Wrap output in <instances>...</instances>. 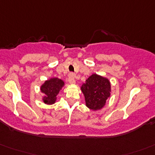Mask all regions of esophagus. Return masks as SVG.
<instances>
[{
  "label": "esophagus",
  "instance_id": "esophagus-1",
  "mask_svg": "<svg viewBox=\"0 0 155 155\" xmlns=\"http://www.w3.org/2000/svg\"><path fill=\"white\" fill-rule=\"evenodd\" d=\"M75 78H76V74L73 73H70L69 74V82L71 84H74L76 83V80H75Z\"/></svg>",
  "mask_w": 155,
  "mask_h": 155
}]
</instances>
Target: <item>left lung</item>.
Wrapping results in <instances>:
<instances>
[{
	"label": "left lung",
	"instance_id": "1",
	"mask_svg": "<svg viewBox=\"0 0 155 155\" xmlns=\"http://www.w3.org/2000/svg\"><path fill=\"white\" fill-rule=\"evenodd\" d=\"M86 106L93 111L100 110L110 97L111 83L107 78L92 74L81 86Z\"/></svg>",
	"mask_w": 155,
	"mask_h": 155
}]
</instances>
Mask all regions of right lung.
<instances>
[{
    "instance_id": "obj_1",
    "label": "right lung",
    "mask_w": 155,
    "mask_h": 155,
    "mask_svg": "<svg viewBox=\"0 0 155 155\" xmlns=\"http://www.w3.org/2000/svg\"><path fill=\"white\" fill-rule=\"evenodd\" d=\"M64 86V82L58 78H50L45 81L40 86V91L44 94L43 102L47 105H52L56 101V95Z\"/></svg>"
}]
</instances>
